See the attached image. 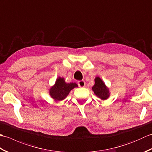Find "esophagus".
<instances>
[{
	"label": "esophagus",
	"instance_id": "1",
	"mask_svg": "<svg viewBox=\"0 0 152 152\" xmlns=\"http://www.w3.org/2000/svg\"><path fill=\"white\" fill-rule=\"evenodd\" d=\"M78 85L80 88H83V87H85L86 86V82L83 80H80V81L78 82Z\"/></svg>",
	"mask_w": 152,
	"mask_h": 152
}]
</instances>
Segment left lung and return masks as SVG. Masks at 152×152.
I'll return each instance as SVG.
<instances>
[{
    "instance_id": "obj_1",
    "label": "left lung",
    "mask_w": 152,
    "mask_h": 152,
    "mask_svg": "<svg viewBox=\"0 0 152 152\" xmlns=\"http://www.w3.org/2000/svg\"><path fill=\"white\" fill-rule=\"evenodd\" d=\"M95 84L93 86L92 89L95 94L102 100H105L109 96L108 89L106 88L105 84L101 80V79L96 77L95 80Z\"/></svg>"
}]
</instances>
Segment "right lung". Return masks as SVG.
<instances>
[{
    "label": "right lung",
    "mask_w": 152,
    "mask_h": 152,
    "mask_svg": "<svg viewBox=\"0 0 152 152\" xmlns=\"http://www.w3.org/2000/svg\"><path fill=\"white\" fill-rule=\"evenodd\" d=\"M78 85L75 83H66L62 78H57L55 86L50 89V95L56 101H62L69 95V92Z\"/></svg>",
    "instance_id": "1"
}]
</instances>
